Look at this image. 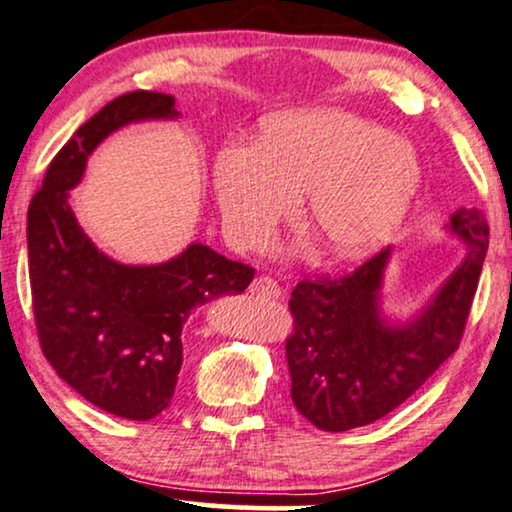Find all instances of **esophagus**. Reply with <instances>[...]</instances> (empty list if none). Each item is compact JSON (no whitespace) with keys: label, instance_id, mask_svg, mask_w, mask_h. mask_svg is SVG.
Segmentation results:
<instances>
[{"label":"esophagus","instance_id":"1","mask_svg":"<svg viewBox=\"0 0 512 512\" xmlns=\"http://www.w3.org/2000/svg\"><path fill=\"white\" fill-rule=\"evenodd\" d=\"M250 295L278 299V295H281V288H278V283L271 276H260L250 283Z\"/></svg>","mask_w":512,"mask_h":512}]
</instances>
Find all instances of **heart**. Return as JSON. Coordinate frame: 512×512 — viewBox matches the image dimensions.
I'll use <instances>...</instances> for the list:
<instances>
[{
  "label": "heart",
  "mask_w": 512,
  "mask_h": 512,
  "mask_svg": "<svg viewBox=\"0 0 512 512\" xmlns=\"http://www.w3.org/2000/svg\"><path fill=\"white\" fill-rule=\"evenodd\" d=\"M417 147L344 109L283 114L260 145L217 152L215 189L224 229L238 248L267 241L309 194L306 222L327 252L356 260L395 234L421 187Z\"/></svg>",
  "instance_id": "obj_1"
}]
</instances>
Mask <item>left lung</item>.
I'll use <instances>...</instances> for the list:
<instances>
[{
    "mask_svg": "<svg viewBox=\"0 0 512 512\" xmlns=\"http://www.w3.org/2000/svg\"><path fill=\"white\" fill-rule=\"evenodd\" d=\"M447 229L466 257L405 323L381 313V283L391 248L351 274L304 278L290 297L295 330L285 342L292 403L320 431L367 426L403 405L452 353L478 290L489 227L478 208H461Z\"/></svg>",
    "mask_w": 512,
    "mask_h": 512,
    "instance_id": "obj_1",
    "label": "left lung"
}]
</instances>
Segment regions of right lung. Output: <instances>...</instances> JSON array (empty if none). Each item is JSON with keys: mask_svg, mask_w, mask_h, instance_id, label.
<instances>
[{"mask_svg": "<svg viewBox=\"0 0 512 512\" xmlns=\"http://www.w3.org/2000/svg\"><path fill=\"white\" fill-rule=\"evenodd\" d=\"M177 117L166 93L133 91L107 102L49 163L27 210L32 309L46 360L88 403L133 421L170 405L189 313L238 295L255 276L203 243L161 264H121L95 248L74 217L70 189L109 133Z\"/></svg>", "mask_w": 512, "mask_h": 512, "instance_id": "obj_1", "label": "right lung"}]
</instances>
